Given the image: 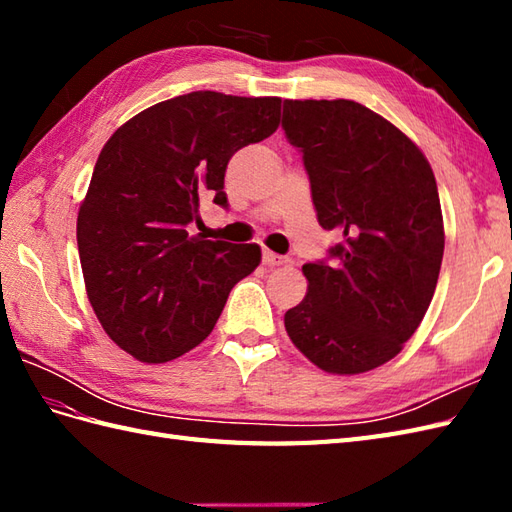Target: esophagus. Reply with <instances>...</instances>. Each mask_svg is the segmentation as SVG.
Instances as JSON below:
<instances>
[{"label": "esophagus", "mask_w": 512, "mask_h": 512, "mask_svg": "<svg viewBox=\"0 0 512 512\" xmlns=\"http://www.w3.org/2000/svg\"><path fill=\"white\" fill-rule=\"evenodd\" d=\"M262 259H264V264H266V266H284V264L288 262L286 257H281V255L273 253V250H268V248H264Z\"/></svg>", "instance_id": "34e87169"}]
</instances>
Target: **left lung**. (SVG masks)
<instances>
[{"label":"left lung","mask_w":512,"mask_h":512,"mask_svg":"<svg viewBox=\"0 0 512 512\" xmlns=\"http://www.w3.org/2000/svg\"><path fill=\"white\" fill-rule=\"evenodd\" d=\"M281 127L303 154L319 224L341 235L328 262L303 264L308 295L286 332L323 372H369L402 350L436 292V178L416 143L361 103L284 101Z\"/></svg>","instance_id":"8db88e82"}]
</instances>
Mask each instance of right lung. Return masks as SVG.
I'll use <instances>...</instances> for the list:
<instances>
[{
    "label": "right lung",
    "mask_w": 512,
    "mask_h": 512,
    "mask_svg": "<svg viewBox=\"0 0 512 512\" xmlns=\"http://www.w3.org/2000/svg\"><path fill=\"white\" fill-rule=\"evenodd\" d=\"M277 96L191 92L147 107L107 140L76 217L85 290L107 336L167 363L211 334L257 244L189 235L200 202L228 206L226 165L279 127Z\"/></svg>",
    "instance_id": "obj_1"
}]
</instances>
